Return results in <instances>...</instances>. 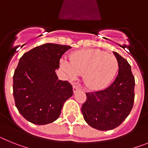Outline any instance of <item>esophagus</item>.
<instances>
[{
  "instance_id": "obj_1",
  "label": "esophagus",
  "mask_w": 148,
  "mask_h": 148,
  "mask_svg": "<svg viewBox=\"0 0 148 148\" xmlns=\"http://www.w3.org/2000/svg\"><path fill=\"white\" fill-rule=\"evenodd\" d=\"M79 89H80V88H79V86H78V85L74 84V86H73V90H74V92H77V91H79Z\"/></svg>"
}]
</instances>
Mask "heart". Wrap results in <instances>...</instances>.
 I'll list each match as a JSON object with an SVG mask.
<instances>
[{
	"label": "heart",
	"instance_id": "heart-1",
	"mask_svg": "<svg viewBox=\"0 0 148 148\" xmlns=\"http://www.w3.org/2000/svg\"><path fill=\"white\" fill-rule=\"evenodd\" d=\"M62 69L71 79L83 74V79L91 89L104 88L111 83L118 69V60L114 55L98 49H83L74 52L70 61L62 59Z\"/></svg>",
	"mask_w": 148,
	"mask_h": 148
}]
</instances>
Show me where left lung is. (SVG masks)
Wrapping results in <instances>:
<instances>
[{"label":"left lung","mask_w":148,"mask_h":148,"mask_svg":"<svg viewBox=\"0 0 148 148\" xmlns=\"http://www.w3.org/2000/svg\"><path fill=\"white\" fill-rule=\"evenodd\" d=\"M119 64V74L110 86L98 92H87L81 111L87 124L98 130L119 127L130 112L134 103L135 79L130 65L114 52Z\"/></svg>","instance_id":"1"}]
</instances>
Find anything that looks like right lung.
<instances>
[{"instance_id": "right-lung-1", "label": "right lung", "mask_w": 148, "mask_h": 148, "mask_svg": "<svg viewBox=\"0 0 148 148\" xmlns=\"http://www.w3.org/2000/svg\"><path fill=\"white\" fill-rule=\"evenodd\" d=\"M71 47L46 43L25 53L13 75L15 106L28 121L38 125L60 117L64 103L73 95V87L58 79L62 56Z\"/></svg>"}]
</instances>
